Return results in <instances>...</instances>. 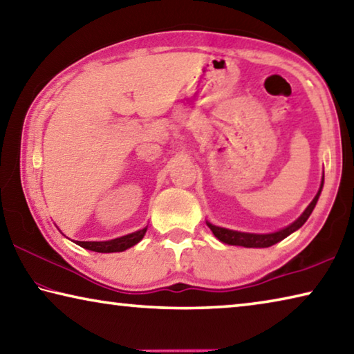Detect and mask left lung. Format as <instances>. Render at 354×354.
<instances>
[{"instance_id": "left-lung-1", "label": "left lung", "mask_w": 354, "mask_h": 354, "mask_svg": "<svg viewBox=\"0 0 354 354\" xmlns=\"http://www.w3.org/2000/svg\"><path fill=\"white\" fill-rule=\"evenodd\" d=\"M323 181H325V175H323V178H322L320 189H319V192H317V195L314 196V200L310 201V205L304 209V212L299 215V217L293 221V223L283 227V230H279V231L267 232V234H256V232H242V231L227 230V227L215 226L212 223H209V221H206V225L211 227L212 234L223 243L237 245V247H245V248H268V247H272V245L281 242L287 236H290L292 232H295L304 223H306L309 215L314 211L317 201H319V196H320L322 189H323Z\"/></svg>"}]
</instances>
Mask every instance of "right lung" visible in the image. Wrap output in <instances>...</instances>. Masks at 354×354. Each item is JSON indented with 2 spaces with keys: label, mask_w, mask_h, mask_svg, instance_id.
Here are the masks:
<instances>
[{
  "label": "right lung",
  "mask_w": 354,
  "mask_h": 354,
  "mask_svg": "<svg viewBox=\"0 0 354 354\" xmlns=\"http://www.w3.org/2000/svg\"><path fill=\"white\" fill-rule=\"evenodd\" d=\"M148 230L143 227V230H139L136 232H131V234L112 239V241H103V242H82V241H76L75 243L80 245V247L91 250V251H97V253H120V251H124L131 247H134L136 243H139L145 232Z\"/></svg>",
  "instance_id": "right-lung-1"
}]
</instances>
